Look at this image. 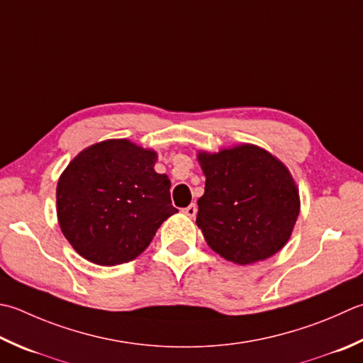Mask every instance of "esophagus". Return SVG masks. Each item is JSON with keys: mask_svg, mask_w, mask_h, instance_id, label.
<instances>
[{"mask_svg": "<svg viewBox=\"0 0 363 363\" xmlns=\"http://www.w3.org/2000/svg\"><path fill=\"white\" fill-rule=\"evenodd\" d=\"M196 211H198L196 204H190V206H187L186 209H184V214H186V216L190 217V218H194V217L196 216Z\"/></svg>", "mask_w": 363, "mask_h": 363, "instance_id": "1", "label": "esophagus"}]
</instances>
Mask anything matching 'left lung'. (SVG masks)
<instances>
[{"mask_svg": "<svg viewBox=\"0 0 363 363\" xmlns=\"http://www.w3.org/2000/svg\"><path fill=\"white\" fill-rule=\"evenodd\" d=\"M196 159L206 176L196 225L212 250L240 266L280 252L301 212L299 187L285 163L250 143L198 151Z\"/></svg>", "mask_w": 363, "mask_h": 363, "instance_id": "left-lung-1", "label": "left lung"}]
</instances>
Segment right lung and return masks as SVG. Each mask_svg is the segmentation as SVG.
<instances>
[{"label":"right lung","instance_id":"add662e5","mask_svg":"<svg viewBox=\"0 0 363 363\" xmlns=\"http://www.w3.org/2000/svg\"><path fill=\"white\" fill-rule=\"evenodd\" d=\"M157 152L125 138L78 152L56 186V216L74 250L94 264L135 259L177 209L167 174L154 169Z\"/></svg>","mask_w":363,"mask_h":363}]
</instances>
